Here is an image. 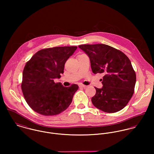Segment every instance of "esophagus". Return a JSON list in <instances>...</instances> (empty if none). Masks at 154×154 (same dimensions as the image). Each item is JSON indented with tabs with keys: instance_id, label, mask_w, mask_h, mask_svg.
<instances>
[{
	"instance_id": "obj_1",
	"label": "esophagus",
	"mask_w": 154,
	"mask_h": 154,
	"mask_svg": "<svg viewBox=\"0 0 154 154\" xmlns=\"http://www.w3.org/2000/svg\"><path fill=\"white\" fill-rule=\"evenodd\" d=\"M79 87H80V88H85L87 87V85H83V84H80V85H79Z\"/></svg>"
}]
</instances>
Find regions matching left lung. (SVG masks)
Instances as JSON below:
<instances>
[{
  "mask_svg": "<svg viewBox=\"0 0 154 154\" xmlns=\"http://www.w3.org/2000/svg\"><path fill=\"white\" fill-rule=\"evenodd\" d=\"M90 59L94 74L103 73V87L96 89L93 105L106 112H116L128 104L134 93L136 76L128 57L119 50L104 44L78 46Z\"/></svg>",
  "mask_w": 154,
  "mask_h": 154,
  "instance_id": "obj_1",
  "label": "left lung"
}]
</instances>
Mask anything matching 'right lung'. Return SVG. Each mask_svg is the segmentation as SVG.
I'll return each instance as SVG.
<instances>
[{"label":"right lung","instance_id":"obj_1","mask_svg":"<svg viewBox=\"0 0 154 154\" xmlns=\"http://www.w3.org/2000/svg\"><path fill=\"white\" fill-rule=\"evenodd\" d=\"M76 46L55 47L37 51L28 60L22 73L21 89L28 106L36 112L45 116H54L69 106L76 84L65 87L55 83L63 73L67 60L76 50Z\"/></svg>","mask_w":154,"mask_h":154}]
</instances>
